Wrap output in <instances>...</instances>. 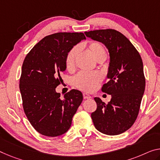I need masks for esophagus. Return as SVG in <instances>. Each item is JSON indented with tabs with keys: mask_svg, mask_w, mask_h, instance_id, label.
<instances>
[{
	"mask_svg": "<svg viewBox=\"0 0 160 160\" xmlns=\"http://www.w3.org/2000/svg\"><path fill=\"white\" fill-rule=\"evenodd\" d=\"M83 99H90V98H91V96L89 94H88L87 93H83Z\"/></svg>",
	"mask_w": 160,
	"mask_h": 160,
	"instance_id": "1",
	"label": "esophagus"
}]
</instances>
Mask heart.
Listing matches in <instances>:
<instances>
[{
  "label": "heart",
  "mask_w": 160,
  "mask_h": 160,
  "mask_svg": "<svg viewBox=\"0 0 160 160\" xmlns=\"http://www.w3.org/2000/svg\"><path fill=\"white\" fill-rule=\"evenodd\" d=\"M84 47L81 45L80 48ZM88 52L97 61H99L107 57V51L104 46L98 41H90L87 45ZM80 48L78 46H74L68 51L65 58L66 68L68 71H72L75 67L77 58L79 53ZM102 80V75L99 72L86 73L81 72L75 77L74 83L76 87L86 92H92L97 87L99 82Z\"/></svg>",
  "instance_id": "heart-1"
}]
</instances>
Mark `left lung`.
<instances>
[{
    "label": "left lung",
    "mask_w": 160,
    "mask_h": 160,
    "mask_svg": "<svg viewBox=\"0 0 160 160\" xmlns=\"http://www.w3.org/2000/svg\"><path fill=\"white\" fill-rule=\"evenodd\" d=\"M84 33L87 37L104 43L110 56L109 82L103 85L102 91L111 94L112 99L105 104L99 98H94L97 108L91 114L93 123L103 134H122L136 121L145 88L141 56L129 39L114 29Z\"/></svg>",
    "instance_id": "obj_1"
}]
</instances>
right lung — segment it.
I'll use <instances>...</instances> for the list:
<instances>
[{"label":"right lung","instance_id":"add662e5","mask_svg":"<svg viewBox=\"0 0 160 160\" xmlns=\"http://www.w3.org/2000/svg\"><path fill=\"white\" fill-rule=\"evenodd\" d=\"M82 39H86L83 33L51 34L36 43L23 61L19 82L23 110L33 128L44 136L67 132L82 102L80 91L71 90L63 99L56 92L63 82L66 54Z\"/></svg>","mask_w":160,"mask_h":160}]
</instances>
